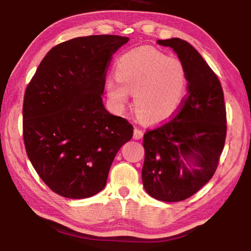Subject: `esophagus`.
Masks as SVG:
<instances>
[{
    "label": "esophagus",
    "instance_id": "esophagus-1",
    "mask_svg": "<svg viewBox=\"0 0 251 251\" xmlns=\"http://www.w3.org/2000/svg\"><path fill=\"white\" fill-rule=\"evenodd\" d=\"M143 136H144V131L143 130L138 129V128H135L134 129V138L135 139H141V138H143Z\"/></svg>",
    "mask_w": 251,
    "mask_h": 251
}]
</instances>
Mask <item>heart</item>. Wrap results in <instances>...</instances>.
<instances>
[{
  "instance_id": "b5f03b06",
  "label": "heart",
  "mask_w": 251,
  "mask_h": 251,
  "mask_svg": "<svg viewBox=\"0 0 251 251\" xmlns=\"http://www.w3.org/2000/svg\"><path fill=\"white\" fill-rule=\"evenodd\" d=\"M105 86L117 112L125 109L131 93L138 117L158 124L180 109L188 92V77L180 59L151 48H138L118 59L116 76H108Z\"/></svg>"
}]
</instances>
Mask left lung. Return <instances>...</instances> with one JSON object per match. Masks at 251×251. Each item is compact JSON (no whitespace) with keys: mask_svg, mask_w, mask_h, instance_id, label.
I'll use <instances>...</instances> for the list:
<instances>
[{"mask_svg":"<svg viewBox=\"0 0 251 251\" xmlns=\"http://www.w3.org/2000/svg\"><path fill=\"white\" fill-rule=\"evenodd\" d=\"M186 67L188 96L178 115L144 135V188L152 198L175 202L193 196L211 179L226 139L224 92L216 74L188 42L158 40Z\"/></svg>","mask_w":251,"mask_h":251,"instance_id":"obj_1","label":"left lung"}]
</instances>
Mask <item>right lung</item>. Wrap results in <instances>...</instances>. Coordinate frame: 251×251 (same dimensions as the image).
<instances>
[{"mask_svg": "<svg viewBox=\"0 0 251 251\" xmlns=\"http://www.w3.org/2000/svg\"><path fill=\"white\" fill-rule=\"evenodd\" d=\"M128 41L91 35L58 44L25 91V150L41 179L63 197L103 190L117 151L133 137V126L108 113L101 100L112 56Z\"/></svg>", "mask_w": 251, "mask_h": 251, "instance_id": "add662e5", "label": "right lung"}]
</instances>
